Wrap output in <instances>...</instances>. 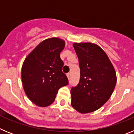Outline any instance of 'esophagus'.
<instances>
[{"mask_svg": "<svg viewBox=\"0 0 134 134\" xmlns=\"http://www.w3.org/2000/svg\"><path fill=\"white\" fill-rule=\"evenodd\" d=\"M66 76H67V77H68V79H70V78L71 74H70V73H67V74H66Z\"/></svg>", "mask_w": 134, "mask_h": 134, "instance_id": "obj_1", "label": "esophagus"}]
</instances>
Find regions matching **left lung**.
<instances>
[{"mask_svg": "<svg viewBox=\"0 0 134 134\" xmlns=\"http://www.w3.org/2000/svg\"><path fill=\"white\" fill-rule=\"evenodd\" d=\"M80 66V80L72 87L71 105L81 113L97 110L107 102L117 82L113 65L105 52L91 43L73 44Z\"/></svg>", "mask_w": 134, "mask_h": 134, "instance_id": "8db88e82", "label": "left lung"}]
</instances>
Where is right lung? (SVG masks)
Masks as SVG:
<instances>
[{
    "mask_svg": "<svg viewBox=\"0 0 134 134\" xmlns=\"http://www.w3.org/2000/svg\"><path fill=\"white\" fill-rule=\"evenodd\" d=\"M65 41L53 37L40 43L25 60L21 70L23 88L32 102L47 107L55 100L58 91L68 84L62 72L60 52Z\"/></svg>",
    "mask_w": 134,
    "mask_h": 134,
    "instance_id": "add662e5",
    "label": "right lung"
}]
</instances>
